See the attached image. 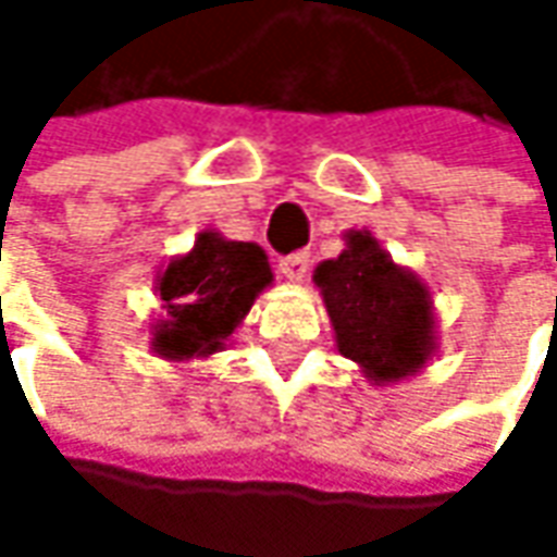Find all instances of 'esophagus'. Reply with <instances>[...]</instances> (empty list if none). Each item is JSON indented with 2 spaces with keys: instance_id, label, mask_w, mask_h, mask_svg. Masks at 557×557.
<instances>
[{
  "instance_id": "obj_1",
  "label": "esophagus",
  "mask_w": 557,
  "mask_h": 557,
  "mask_svg": "<svg viewBox=\"0 0 557 557\" xmlns=\"http://www.w3.org/2000/svg\"><path fill=\"white\" fill-rule=\"evenodd\" d=\"M278 272L288 278V282H304L307 272H310V257L307 253H290V257H282L278 260Z\"/></svg>"
}]
</instances>
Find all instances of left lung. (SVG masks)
Segmentation results:
<instances>
[{
	"label": "left lung",
	"instance_id": "8db88e82",
	"mask_svg": "<svg viewBox=\"0 0 557 557\" xmlns=\"http://www.w3.org/2000/svg\"><path fill=\"white\" fill-rule=\"evenodd\" d=\"M312 282L332 319L337 354L354 359L374 387L399 384L437 356L431 288L369 228L344 232V250L312 269Z\"/></svg>",
	"mask_w": 557,
	"mask_h": 557
}]
</instances>
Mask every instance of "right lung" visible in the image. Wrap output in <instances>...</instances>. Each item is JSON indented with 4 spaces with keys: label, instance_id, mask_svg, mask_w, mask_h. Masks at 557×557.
I'll use <instances>...</instances> for the list:
<instances>
[{
    "label": "right lung",
    "instance_id": "obj_1",
    "mask_svg": "<svg viewBox=\"0 0 557 557\" xmlns=\"http://www.w3.org/2000/svg\"><path fill=\"white\" fill-rule=\"evenodd\" d=\"M269 285L272 269L263 247L203 228L191 250L176 253L154 275L163 315L151 325V354L166 362L220 354Z\"/></svg>",
    "mask_w": 557,
    "mask_h": 557
}]
</instances>
